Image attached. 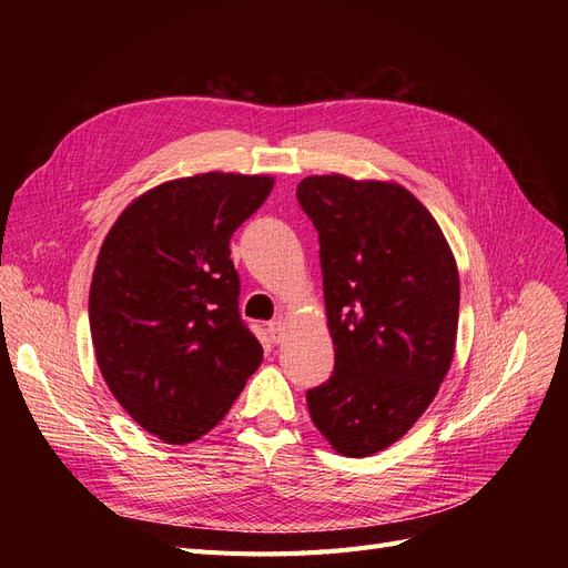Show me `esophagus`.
Here are the masks:
<instances>
[{
	"mask_svg": "<svg viewBox=\"0 0 568 568\" xmlns=\"http://www.w3.org/2000/svg\"><path fill=\"white\" fill-rule=\"evenodd\" d=\"M267 334H270L272 343H282L284 334H286V322L284 320H272L267 324Z\"/></svg>",
	"mask_w": 568,
	"mask_h": 568,
	"instance_id": "obj_1",
	"label": "esophagus"
}]
</instances>
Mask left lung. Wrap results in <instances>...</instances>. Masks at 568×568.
Returning <instances> with one entry per match:
<instances>
[{"mask_svg":"<svg viewBox=\"0 0 568 568\" xmlns=\"http://www.w3.org/2000/svg\"><path fill=\"white\" fill-rule=\"evenodd\" d=\"M296 196L320 234L336 348L307 409L336 453L367 457L415 426L450 369L457 265L434 215L400 184L313 175Z\"/></svg>","mask_w":568,"mask_h":568,"instance_id":"obj_1","label":"left lung"}]
</instances>
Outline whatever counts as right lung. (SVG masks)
<instances>
[{
	"label": "right lung",
	"mask_w": 568,
	"mask_h": 568,
	"mask_svg": "<svg viewBox=\"0 0 568 568\" xmlns=\"http://www.w3.org/2000/svg\"><path fill=\"white\" fill-rule=\"evenodd\" d=\"M272 186L234 173L163 182L101 244L90 286L97 365L128 415L170 445L209 434L263 363L239 315L230 239Z\"/></svg>",
	"instance_id": "right-lung-1"
}]
</instances>
